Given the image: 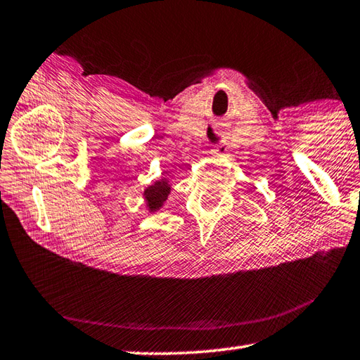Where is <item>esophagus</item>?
Segmentation results:
<instances>
[{"instance_id": "esophagus-1", "label": "esophagus", "mask_w": 360, "mask_h": 360, "mask_svg": "<svg viewBox=\"0 0 360 360\" xmlns=\"http://www.w3.org/2000/svg\"><path fill=\"white\" fill-rule=\"evenodd\" d=\"M227 150H229L227 142H226V141H222V142H219V144H216V146L213 147L212 153L214 155V157H222V155H226V153H227Z\"/></svg>"}]
</instances>
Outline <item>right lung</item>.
<instances>
[{
	"instance_id": "right-lung-1",
	"label": "right lung",
	"mask_w": 360,
	"mask_h": 360,
	"mask_svg": "<svg viewBox=\"0 0 360 360\" xmlns=\"http://www.w3.org/2000/svg\"><path fill=\"white\" fill-rule=\"evenodd\" d=\"M169 193H171V185H169L167 179L157 180L155 183H152L150 186H147L144 189V199H146V205L148 212L155 213L157 210H160L162 205H165Z\"/></svg>"
}]
</instances>
